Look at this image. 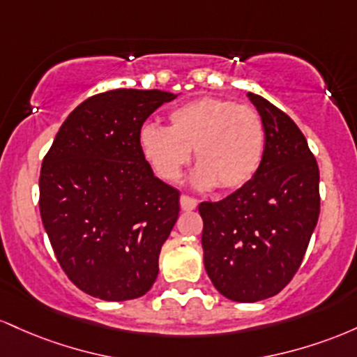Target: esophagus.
Wrapping results in <instances>:
<instances>
[{"label": "esophagus", "instance_id": "obj_1", "mask_svg": "<svg viewBox=\"0 0 357 357\" xmlns=\"http://www.w3.org/2000/svg\"><path fill=\"white\" fill-rule=\"evenodd\" d=\"M180 207H182V211H194L197 207V200L190 197V195H182L180 197Z\"/></svg>", "mask_w": 357, "mask_h": 357}]
</instances>
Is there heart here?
<instances>
[{"instance_id": "obj_1", "label": "heart", "mask_w": 357, "mask_h": 357, "mask_svg": "<svg viewBox=\"0 0 357 357\" xmlns=\"http://www.w3.org/2000/svg\"><path fill=\"white\" fill-rule=\"evenodd\" d=\"M139 148L155 174L177 182L195 150L194 185L236 190L258 174L266 148L263 119L253 107L219 98H199L175 107L168 128L145 125Z\"/></svg>"}]
</instances>
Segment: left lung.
Wrapping results in <instances>:
<instances>
[{"mask_svg": "<svg viewBox=\"0 0 357 357\" xmlns=\"http://www.w3.org/2000/svg\"><path fill=\"white\" fill-rule=\"evenodd\" d=\"M263 119L266 148L258 174L219 202L199 204L204 266L234 302L280 294L297 273L320 212L319 165L298 126L248 92Z\"/></svg>", "mask_w": 357, "mask_h": 357, "instance_id": "left-lung-1", "label": "left lung"}]
</instances>
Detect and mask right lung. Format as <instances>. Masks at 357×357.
Segmentation results:
<instances>
[{
	"instance_id": "obj_1",
	"label": "right lung",
	"mask_w": 357,
	"mask_h": 357,
	"mask_svg": "<svg viewBox=\"0 0 357 357\" xmlns=\"http://www.w3.org/2000/svg\"><path fill=\"white\" fill-rule=\"evenodd\" d=\"M177 98L114 89L79 104L40 170V215L75 287L107 302L145 295L180 211V192L155 177L139 148L143 123Z\"/></svg>"
}]
</instances>
